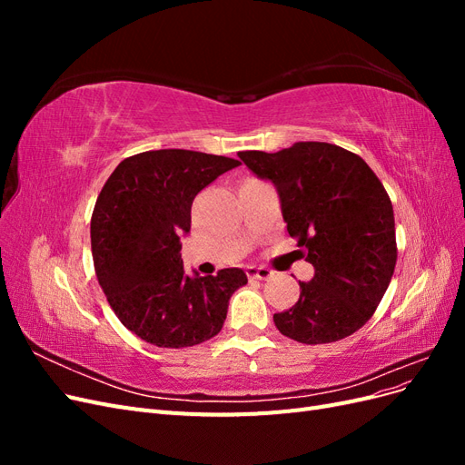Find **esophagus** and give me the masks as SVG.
Masks as SVG:
<instances>
[{"mask_svg": "<svg viewBox=\"0 0 465 465\" xmlns=\"http://www.w3.org/2000/svg\"><path fill=\"white\" fill-rule=\"evenodd\" d=\"M246 273H248L250 279H260V281H265V279L272 277V272L267 270V267H254V265H252V267H248Z\"/></svg>", "mask_w": 465, "mask_h": 465, "instance_id": "esophagus-1", "label": "esophagus"}]
</instances>
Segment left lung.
Wrapping results in <instances>:
<instances>
[{"mask_svg": "<svg viewBox=\"0 0 465 465\" xmlns=\"http://www.w3.org/2000/svg\"><path fill=\"white\" fill-rule=\"evenodd\" d=\"M248 171L272 182L291 236L299 238L314 277L273 316L291 340L340 341L369 322L398 260L393 209L382 182L359 154L320 142L277 153L242 151Z\"/></svg>", "mask_w": 465, "mask_h": 465, "instance_id": "obj_1", "label": "left lung"}]
</instances>
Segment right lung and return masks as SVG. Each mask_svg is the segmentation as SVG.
I'll use <instances>...</instances> for the list:
<instances>
[{
  "mask_svg": "<svg viewBox=\"0 0 465 465\" xmlns=\"http://www.w3.org/2000/svg\"><path fill=\"white\" fill-rule=\"evenodd\" d=\"M238 164L200 151H145L124 159L98 193L94 272L118 320L143 341L180 349L211 340L232 292L248 283L241 267L188 275L180 258L193 198Z\"/></svg>",
  "mask_w": 465,
  "mask_h": 465,
  "instance_id": "add662e5",
  "label": "right lung"
}]
</instances>
